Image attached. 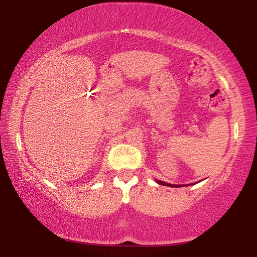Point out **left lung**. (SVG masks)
Masks as SVG:
<instances>
[{"label":"left lung","instance_id":"8db88e82","mask_svg":"<svg viewBox=\"0 0 257 257\" xmlns=\"http://www.w3.org/2000/svg\"><path fill=\"white\" fill-rule=\"evenodd\" d=\"M156 182H158V184H160V185H162V186H169V187H180V185H171V184H167V182L161 181V180H156Z\"/></svg>","mask_w":257,"mask_h":257}]
</instances>
